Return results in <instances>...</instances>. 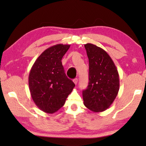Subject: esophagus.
I'll list each match as a JSON object with an SVG mask.
<instances>
[{"label": "esophagus", "instance_id": "obj_1", "mask_svg": "<svg viewBox=\"0 0 146 146\" xmlns=\"http://www.w3.org/2000/svg\"><path fill=\"white\" fill-rule=\"evenodd\" d=\"M73 82H74V84H75L76 85H77V82H78V79H77V78H76V79H74L73 80Z\"/></svg>", "mask_w": 146, "mask_h": 146}]
</instances>
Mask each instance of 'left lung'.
Here are the masks:
<instances>
[{"instance_id":"obj_1","label":"left lung","mask_w":146,"mask_h":146,"mask_svg":"<svg viewBox=\"0 0 146 146\" xmlns=\"http://www.w3.org/2000/svg\"><path fill=\"white\" fill-rule=\"evenodd\" d=\"M89 62V82L83 90L84 104L94 112H102L114 102L119 89L118 70L104 49L95 44H84Z\"/></svg>"}]
</instances>
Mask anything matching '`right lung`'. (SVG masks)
I'll list each match as a JSON object with an SVG mask.
<instances>
[{
  "mask_svg": "<svg viewBox=\"0 0 146 146\" xmlns=\"http://www.w3.org/2000/svg\"><path fill=\"white\" fill-rule=\"evenodd\" d=\"M69 44L46 49L32 66L28 76L31 98L42 111L52 114L64 105L75 84L67 77L61 60Z\"/></svg>",
  "mask_w": 146,
  "mask_h": 146,
  "instance_id": "1",
  "label": "right lung"
}]
</instances>
